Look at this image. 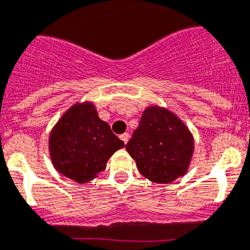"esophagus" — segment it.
<instances>
[{"mask_svg": "<svg viewBox=\"0 0 250 250\" xmlns=\"http://www.w3.org/2000/svg\"><path fill=\"white\" fill-rule=\"evenodd\" d=\"M119 137H121V140H122L123 142H125V143L128 142V140H129V134H128V133H123V134H121Z\"/></svg>", "mask_w": 250, "mask_h": 250, "instance_id": "obj_1", "label": "esophagus"}]
</instances>
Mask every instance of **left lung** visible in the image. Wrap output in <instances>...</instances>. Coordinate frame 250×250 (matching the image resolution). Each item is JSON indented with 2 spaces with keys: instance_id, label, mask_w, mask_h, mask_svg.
<instances>
[{
  "instance_id": "8db88e82",
  "label": "left lung",
  "mask_w": 250,
  "mask_h": 250,
  "mask_svg": "<svg viewBox=\"0 0 250 250\" xmlns=\"http://www.w3.org/2000/svg\"><path fill=\"white\" fill-rule=\"evenodd\" d=\"M125 149L143 176L158 184H168L188 171L194 140L173 113L165 108L148 107Z\"/></svg>"
}]
</instances>
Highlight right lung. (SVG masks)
Returning a JSON list of instances; mask_svg holds the SVG:
<instances>
[{
  "instance_id": "right-lung-1",
  "label": "right lung",
  "mask_w": 250,
  "mask_h": 250,
  "mask_svg": "<svg viewBox=\"0 0 250 250\" xmlns=\"http://www.w3.org/2000/svg\"><path fill=\"white\" fill-rule=\"evenodd\" d=\"M125 142L98 117L92 103L75 104L51 131V161L62 175L85 184L105 168L107 161Z\"/></svg>"
}]
</instances>
